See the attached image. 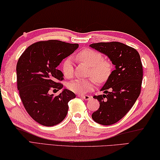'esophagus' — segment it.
<instances>
[{
	"mask_svg": "<svg viewBox=\"0 0 160 160\" xmlns=\"http://www.w3.org/2000/svg\"><path fill=\"white\" fill-rule=\"evenodd\" d=\"M79 96V97H81L82 98H83V99H84V100H86V101H88V100H89V99H91V96H88V95H86V96Z\"/></svg>",
	"mask_w": 160,
	"mask_h": 160,
	"instance_id": "1",
	"label": "esophagus"
}]
</instances>
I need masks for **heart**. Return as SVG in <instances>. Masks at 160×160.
<instances>
[{
    "label": "heart",
    "mask_w": 160,
    "mask_h": 160,
    "mask_svg": "<svg viewBox=\"0 0 160 160\" xmlns=\"http://www.w3.org/2000/svg\"><path fill=\"white\" fill-rule=\"evenodd\" d=\"M76 58L90 67L89 76L91 78L86 79H76L67 84V88L73 92L84 94L92 91L95 87V81L103 83L108 79L111 74L112 64L108 59H103L100 52L92 49H83L78 52ZM63 74L66 78H71L74 74V69L71 58H67L62 63Z\"/></svg>",
    "instance_id": "heart-1"
}]
</instances>
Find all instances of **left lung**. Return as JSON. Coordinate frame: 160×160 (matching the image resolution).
<instances>
[{
  "instance_id": "1",
  "label": "left lung",
  "mask_w": 160,
  "mask_h": 160,
  "mask_svg": "<svg viewBox=\"0 0 160 160\" xmlns=\"http://www.w3.org/2000/svg\"><path fill=\"white\" fill-rule=\"evenodd\" d=\"M90 47L106 54L116 66L101 88L105 94L93 96L100 102V107L91 116L98 123L110 125L122 119L139 97L142 62L135 49L119 42L93 43Z\"/></svg>"
}]
</instances>
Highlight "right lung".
I'll return each instance as SVG.
<instances>
[{"label": "right lung", "instance_id": "right-lung-1", "mask_svg": "<svg viewBox=\"0 0 160 160\" xmlns=\"http://www.w3.org/2000/svg\"><path fill=\"white\" fill-rule=\"evenodd\" d=\"M78 48V44L50 40L35 42L23 52L16 67L17 85L26 111L44 126H54L67 116L68 102L76 98L74 92L64 89L58 96L49 91L63 88L64 79L57 69L63 59Z\"/></svg>", "mask_w": 160, "mask_h": 160}]
</instances>
